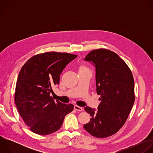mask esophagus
<instances>
[{"mask_svg": "<svg viewBox=\"0 0 153 153\" xmlns=\"http://www.w3.org/2000/svg\"><path fill=\"white\" fill-rule=\"evenodd\" d=\"M74 109L75 110L79 111H82L83 110V108L82 107H80V106H79L77 105H75L74 106Z\"/></svg>", "mask_w": 153, "mask_h": 153, "instance_id": "34e87169", "label": "esophagus"}]
</instances>
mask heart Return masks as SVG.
Listing matches in <instances>:
<instances>
[{
    "label": "heart",
    "instance_id": "heart-1",
    "mask_svg": "<svg viewBox=\"0 0 153 153\" xmlns=\"http://www.w3.org/2000/svg\"><path fill=\"white\" fill-rule=\"evenodd\" d=\"M87 70V68L84 66V65H82V66H80V67L79 68V70Z\"/></svg>",
    "mask_w": 153,
    "mask_h": 153
}]
</instances>
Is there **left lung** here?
<instances>
[{"instance_id": "1", "label": "left lung", "mask_w": 153, "mask_h": 153, "mask_svg": "<svg viewBox=\"0 0 153 153\" xmlns=\"http://www.w3.org/2000/svg\"><path fill=\"white\" fill-rule=\"evenodd\" d=\"M85 60L96 67V91L101 102L97 111L85 108L91 118L83 128L94 137H107L122 127L131 110L135 100L133 76L126 63L109 50H94Z\"/></svg>"}]
</instances>
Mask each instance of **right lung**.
Instances as JSON below:
<instances>
[{
	"instance_id": "1",
	"label": "right lung",
	"mask_w": 153,
	"mask_h": 153,
	"mask_svg": "<svg viewBox=\"0 0 153 153\" xmlns=\"http://www.w3.org/2000/svg\"><path fill=\"white\" fill-rule=\"evenodd\" d=\"M77 56L47 52L35 55L22 67L17 80L14 100L18 111L30 129L48 135L59 129L74 105L54 100L50 93L59 83L63 70Z\"/></svg>"
}]
</instances>
